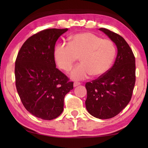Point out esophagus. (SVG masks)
<instances>
[{
    "label": "esophagus",
    "instance_id": "esophagus-1",
    "mask_svg": "<svg viewBox=\"0 0 148 148\" xmlns=\"http://www.w3.org/2000/svg\"><path fill=\"white\" fill-rule=\"evenodd\" d=\"M81 84V83L80 82H74V87H76L77 86H79V85Z\"/></svg>",
    "mask_w": 148,
    "mask_h": 148
}]
</instances>
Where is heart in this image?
Masks as SVG:
<instances>
[{"mask_svg": "<svg viewBox=\"0 0 148 148\" xmlns=\"http://www.w3.org/2000/svg\"><path fill=\"white\" fill-rule=\"evenodd\" d=\"M116 55L113 42L89 32L74 35L69 44H58L54 50L57 66L64 71H69L79 57L81 63L70 72L71 78L77 80L86 79L91 74L93 77L102 76L112 66Z\"/></svg>", "mask_w": 148, "mask_h": 148, "instance_id": "b5f03b06", "label": "heart"}]
</instances>
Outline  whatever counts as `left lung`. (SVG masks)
<instances>
[{
    "instance_id": "1",
    "label": "left lung",
    "mask_w": 148,
    "mask_h": 148,
    "mask_svg": "<svg viewBox=\"0 0 148 148\" xmlns=\"http://www.w3.org/2000/svg\"><path fill=\"white\" fill-rule=\"evenodd\" d=\"M99 30L116 44L117 55L113 66L106 73L86 84V106L92 116L105 119L117 116L131 101L136 66L133 52L122 36L107 29Z\"/></svg>"
}]
</instances>
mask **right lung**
Wrapping results in <instances>:
<instances>
[{
    "instance_id": "right-lung-1",
    "label": "right lung",
    "mask_w": 148,
    "mask_h": 148,
    "mask_svg": "<svg viewBox=\"0 0 148 148\" xmlns=\"http://www.w3.org/2000/svg\"><path fill=\"white\" fill-rule=\"evenodd\" d=\"M68 29H48L24 42L15 64L16 86L27 111L38 118L51 120L63 111L64 98L73 82L56 68L55 45Z\"/></svg>"
}]
</instances>
